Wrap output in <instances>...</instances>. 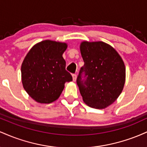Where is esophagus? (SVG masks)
Returning <instances> with one entry per match:
<instances>
[{"instance_id": "obj_1", "label": "esophagus", "mask_w": 147, "mask_h": 147, "mask_svg": "<svg viewBox=\"0 0 147 147\" xmlns=\"http://www.w3.org/2000/svg\"><path fill=\"white\" fill-rule=\"evenodd\" d=\"M72 79H73V82H76V80H77V75L76 74L72 75Z\"/></svg>"}]
</instances>
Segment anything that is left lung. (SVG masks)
<instances>
[{
    "mask_svg": "<svg viewBox=\"0 0 147 147\" xmlns=\"http://www.w3.org/2000/svg\"><path fill=\"white\" fill-rule=\"evenodd\" d=\"M80 52L84 61L77 79L84 103L103 109L118 98L124 88L126 68L122 57L103 41H83ZM85 79H82V75Z\"/></svg>",
    "mask_w": 147,
    "mask_h": 147,
    "instance_id": "1",
    "label": "left lung"
}]
</instances>
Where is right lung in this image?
I'll return each mask as SVG.
<instances>
[{
  "mask_svg": "<svg viewBox=\"0 0 147 147\" xmlns=\"http://www.w3.org/2000/svg\"><path fill=\"white\" fill-rule=\"evenodd\" d=\"M65 43L45 40L35 44L21 65V79L27 93L36 102L50 104L59 97L65 82L72 80L65 70Z\"/></svg>",
  "mask_w": 147,
  "mask_h": 147,
  "instance_id": "1",
  "label": "right lung"
}]
</instances>
